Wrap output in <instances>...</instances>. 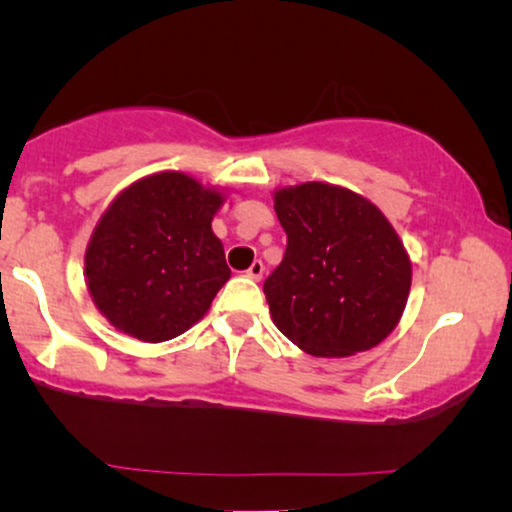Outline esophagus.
Instances as JSON below:
<instances>
[{
	"label": "esophagus",
	"mask_w": 512,
	"mask_h": 512,
	"mask_svg": "<svg viewBox=\"0 0 512 512\" xmlns=\"http://www.w3.org/2000/svg\"><path fill=\"white\" fill-rule=\"evenodd\" d=\"M263 272H265V265H263L261 261H254V263L249 265V270H247V277H249V279H256V282H258V279L263 277Z\"/></svg>",
	"instance_id": "esophagus-1"
}]
</instances>
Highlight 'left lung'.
I'll return each mask as SVG.
<instances>
[{"mask_svg": "<svg viewBox=\"0 0 512 512\" xmlns=\"http://www.w3.org/2000/svg\"><path fill=\"white\" fill-rule=\"evenodd\" d=\"M275 212L286 251L263 284L275 326L312 356L380 345L412 282L410 258L384 214L359 193L321 181L277 191Z\"/></svg>", "mask_w": 512, "mask_h": 512, "instance_id": "left-lung-1", "label": "left lung"}]
</instances>
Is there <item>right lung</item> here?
I'll use <instances>...</instances> for the list:
<instances>
[{
	"label": "right lung",
	"instance_id": "right-lung-1",
	"mask_svg": "<svg viewBox=\"0 0 512 512\" xmlns=\"http://www.w3.org/2000/svg\"><path fill=\"white\" fill-rule=\"evenodd\" d=\"M223 195L181 172L125 188L86 249V279L104 317L144 342L172 340L205 317L230 270L212 219Z\"/></svg>",
	"mask_w": 512,
	"mask_h": 512
}]
</instances>
